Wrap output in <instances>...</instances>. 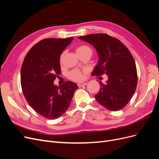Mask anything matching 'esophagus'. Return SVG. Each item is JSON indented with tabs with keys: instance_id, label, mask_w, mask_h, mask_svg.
I'll list each match as a JSON object with an SVG mask.
<instances>
[{
	"instance_id": "34e87169",
	"label": "esophagus",
	"mask_w": 159,
	"mask_h": 159,
	"mask_svg": "<svg viewBox=\"0 0 159 159\" xmlns=\"http://www.w3.org/2000/svg\"><path fill=\"white\" fill-rule=\"evenodd\" d=\"M87 84H88L87 82H81V83H79V84H78V87L81 88V87H82V86L86 85Z\"/></svg>"
}]
</instances>
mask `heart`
<instances>
[{"label":"heart","instance_id":"1","mask_svg":"<svg viewBox=\"0 0 159 159\" xmlns=\"http://www.w3.org/2000/svg\"><path fill=\"white\" fill-rule=\"evenodd\" d=\"M75 51H76L77 54H84V53H86V52H89L91 54V52H92L90 48L85 45H82L76 48ZM61 57H62V55L61 56ZM70 78H71L72 80H74L75 81H81L84 78V75L80 70H74L73 71H71L70 73Z\"/></svg>","mask_w":159,"mask_h":159}]
</instances>
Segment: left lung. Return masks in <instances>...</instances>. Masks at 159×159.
<instances>
[{
	"instance_id": "1",
	"label": "left lung",
	"mask_w": 159,
	"mask_h": 159,
	"mask_svg": "<svg viewBox=\"0 0 159 159\" xmlns=\"http://www.w3.org/2000/svg\"><path fill=\"white\" fill-rule=\"evenodd\" d=\"M79 39L92 45L99 60L91 73L93 75L105 74L108 80L99 83V93L95 99L110 111L123 108L131 99L137 84L135 62L121 42L106 34H94L81 36Z\"/></svg>"
}]
</instances>
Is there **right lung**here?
<instances>
[{
  "label": "right lung",
  "instance_id": "add662e5",
  "mask_svg": "<svg viewBox=\"0 0 159 159\" xmlns=\"http://www.w3.org/2000/svg\"><path fill=\"white\" fill-rule=\"evenodd\" d=\"M74 37L44 39L28 52L21 68V86L32 108L44 117L56 119L69 107L78 85L67 81L57 87L54 84L61 74L60 56Z\"/></svg>",
  "mask_w": 159,
  "mask_h": 159
}]
</instances>
